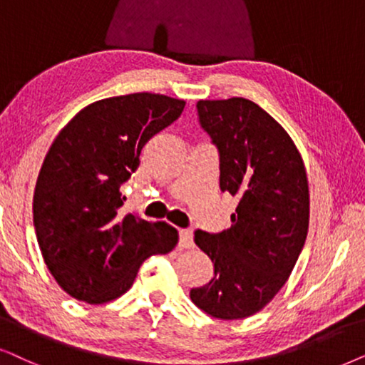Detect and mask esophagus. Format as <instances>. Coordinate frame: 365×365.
<instances>
[{"mask_svg":"<svg viewBox=\"0 0 365 365\" xmlns=\"http://www.w3.org/2000/svg\"><path fill=\"white\" fill-rule=\"evenodd\" d=\"M180 249H193V233L190 230H180V240H178Z\"/></svg>","mask_w":365,"mask_h":365,"instance_id":"1","label":"esophagus"}]
</instances>
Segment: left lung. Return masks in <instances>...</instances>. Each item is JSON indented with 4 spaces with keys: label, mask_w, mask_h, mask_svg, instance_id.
Returning <instances> with one entry per match:
<instances>
[{
    "label": "left lung",
    "mask_w": 365,
    "mask_h": 365,
    "mask_svg": "<svg viewBox=\"0 0 365 365\" xmlns=\"http://www.w3.org/2000/svg\"><path fill=\"white\" fill-rule=\"evenodd\" d=\"M200 123L220 153V188L239 198L225 232H195L213 277L192 302L222 320L250 317L292 274L307 239V170L279 121L247 98L200 100Z\"/></svg>",
    "instance_id": "obj_1"
}]
</instances>
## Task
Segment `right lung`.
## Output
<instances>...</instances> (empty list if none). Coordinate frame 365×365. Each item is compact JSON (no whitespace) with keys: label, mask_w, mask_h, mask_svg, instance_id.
Masks as SVG:
<instances>
[{"label":"right lung","mask_w":365,"mask_h":365,"mask_svg":"<svg viewBox=\"0 0 365 365\" xmlns=\"http://www.w3.org/2000/svg\"><path fill=\"white\" fill-rule=\"evenodd\" d=\"M185 101L158 93L98 100L53 140L33 195L41 255L73 299L98 305L133 285L140 265L178 244L177 228L121 215L120 185L147 142L182 115Z\"/></svg>","instance_id":"obj_1"}]
</instances>
